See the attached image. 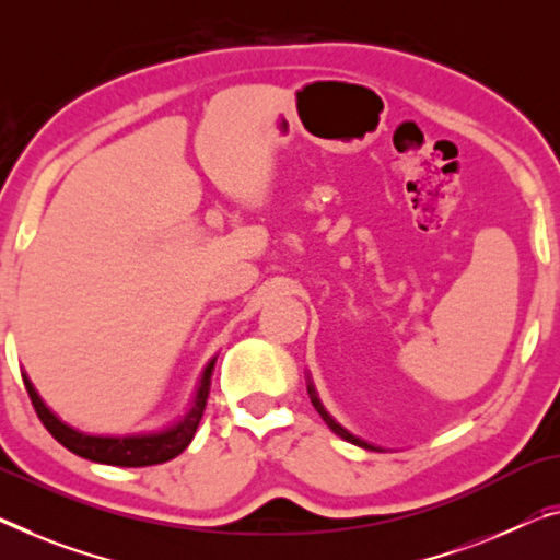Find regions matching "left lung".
Masks as SVG:
<instances>
[{
  "label": "left lung",
  "mask_w": 560,
  "mask_h": 560,
  "mask_svg": "<svg viewBox=\"0 0 560 560\" xmlns=\"http://www.w3.org/2000/svg\"><path fill=\"white\" fill-rule=\"evenodd\" d=\"M306 392H308V399H312V405H314V410L322 415V420L327 422V428L334 432V435H339L341 440H347V442H352V445H357V447H364V450H374V453H385V450L382 447H377V445H372V442H366V440H362V438H357V435H352V432H349L347 428H341V424L334 420V417L327 412V407L322 405V399H319V395H316V387H314V382H312V374H306Z\"/></svg>",
  "instance_id": "left-lung-1"
}]
</instances>
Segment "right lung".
<instances>
[{
	"label": "right lung",
	"mask_w": 560,
	"mask_h": 560,
	"mask_svg": "<svg viewBox=\"0 0 560 560\" xmlns=\"http://www.w3.org/2000/svg\"><path fill=\"white\" fill-rule=\"evenodd\" d=\"M213 364H215V357L203 366V372H200L194 399H190L186 412L175 417L173 422H168L161 430L132 432V435H93V432H82L78 428H72V424H67L52 410H49L45 399H42L39 392L35 389V385H32L27 372H22V380H24V387L30 392V399L32 405H35V412L42 420V424H45L49 435L70 450V453L85 457V460L103 463V465L145 467V465L168 463L190 445V440H194L198 430L200 417H203V410H206Z\"/></svg>",
	"instance_id": "right-lung-1"
}]
</instances>
